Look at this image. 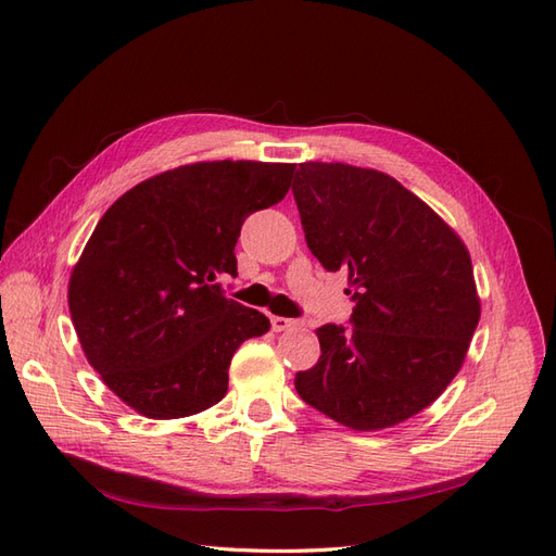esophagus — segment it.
<instances>
[{
	"instance_id": "esophagus-1",
	"label": "esophagus",
	"mask_w": 556,
	"mask_h": 556,
	"mask_svg": "<svg viewBox=\"0 0 556 556\" xmlns=\"http://www.w3.org/2000/svg\"><path fill=\"white\" fill-rule=\"evenodd\" d=\"M299 323L296 319H290V317H280V315H271V329L274 331H288L292 327H296Z\"/></svg>"
}]
</instances>
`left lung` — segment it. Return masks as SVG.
Masks as SVG:
<instances>
[{
    "mask_svg": "<svg viewBox=\"0 0 556 556\" xmlns=\"http://www.w3.org/2000/svg\"><path fill=\"white\" fill-rule=\"evenodd\" d=\"M292 194L313 255L345 268L350 325H323L319 359L294 387L355 431L394 427L459 374L480 319L462 239L392 176L350 164H299Z\"/></svg>",
    "mask_w": 556,
    "mask_h": 556,
    "instance_id": "8db88e82",
    "label": "left lung"
}]
</instances>
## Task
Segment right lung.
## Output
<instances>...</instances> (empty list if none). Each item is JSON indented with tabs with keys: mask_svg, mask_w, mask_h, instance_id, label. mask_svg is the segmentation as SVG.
Returning a JSON list of instances; mask_svg holds the SVG:
<instances>
[{
	"mask_svg": "<svg viewBox=\"0 0 556 556\" xmlns=\"http://www.w3.org/2000/svg\"><path fill=\"white\" fill-rule=\"evenodd\" d=\"M294 164L197 162L139 182L97 223L70 280L83 352L109 390L153 419L227 394L237 348L271 327L227 299L245 217L288 194Z\"/></svg>",
	"mask_w": 556,
	"mask_h": 556,
	"instance_id": "right-lung-1",
	"label": "right lung"
}]
</instances>
